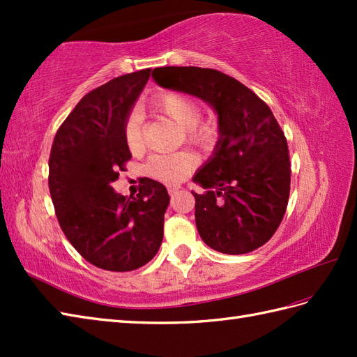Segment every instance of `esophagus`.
<instances>
[{"instance_id": "34e87169", "label": "esophagus", "mask_w": 357, "mask_h": 357, "mask_svg": "<svg viewBox=\"0 0 357 357\" xmlns=\"http://www.w3.org/2000/svg\"><path fill=\"white\" fill-rule=\"evenodd\" d=\"M179 185H174V184H170V185H167V190H169V195L170 196H174V195H176L178 192H179Z\"/></svg>"}]
</instances>
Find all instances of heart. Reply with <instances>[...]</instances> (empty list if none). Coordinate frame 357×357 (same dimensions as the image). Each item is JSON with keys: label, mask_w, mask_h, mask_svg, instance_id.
Listing matches in <instances>:
<instances>
[{"label": "heart", "mask_w": 357, "mask_h": 357, "mask_svg": "<svg viewBox=\"0 0 357 357\" xmlns=\"http://www.w3.org/2000/svg\"><path fill=\"white\" fill-rule=\"evenodd\" d=\"M150 110L155 115L172 119L183 128L187 142L199 149H210L218 139V124L213 119L201 118V105L196 98L183 92L164 90L153 96ZM124 141L132 153L144 149V136L139 121L130 116L124 126ZM196 165V158L190 151H178L172 155H155L147 164V173L165 183H176L184 179Z\"/></svg>", "instance_id": "heart-1"}]
</instances>
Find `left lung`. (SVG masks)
I'll return each mask as SVG.
<instances>
[{"label": "left lung", "mask_w": 357, "mask_h": 357, "mask_svg": "<svg viewBox=\"0 0 357 357\" xmlns=\"http://www.w3.org/2000/svg\"><path fill=\"white\" fill-rule=\"evenodd\" d=\"M151 77L218 113L215 153L193 178L206 188L192 192L202 241L225 255L259 248L282 222L290 196V151L273 112L253 90L215 69L158 67Z\"/></svg>", "instance_id": "obj_1"}]
</instances>
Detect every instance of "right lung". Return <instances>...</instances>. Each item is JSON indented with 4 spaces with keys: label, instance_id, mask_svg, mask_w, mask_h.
Returning <instances> with one entry per match:
<instances>
[{
    "label": "right lung",
    "instance_id": "add662e5",
    "mask_svg": "<svg viewBox=\"0 0 357 357\" xmlns=\"http://www.w3.org/2000/svg\"><path fill=\"white\" fill-rule=\"evenodd\" d=\"M150 73L123 75L82 96L52 144L49 188L58 222L75 250L102 270L142 267L164 236L170 198L161 183L142 178L130 198L112 188L132 158L124 126Z\"/></svg>",
    "mask_w": 357,
    "mask_h": 357
}]
</instances>
